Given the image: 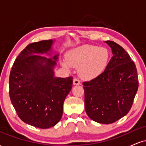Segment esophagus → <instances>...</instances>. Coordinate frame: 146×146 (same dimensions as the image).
<instances>
[{"mask_svg":"<svg viewBox=\"0 0 146 146\" xmlns=\"http://www.w3.org/2000/svg\"><path fill=\"white\" fill-rule=\"evenodd\" d=\"M73 84L74 85L80 84V81L78 80V78H75L74 80H73Z\"/></svg>","mask_w":146,"mask_h":146,"instance_id":"1","label":"esophagus"}]
</instances>
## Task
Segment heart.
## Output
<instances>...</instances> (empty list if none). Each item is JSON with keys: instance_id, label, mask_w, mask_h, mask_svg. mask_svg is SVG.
<instances>
[{"instance_id": "b5f03b06", "label": "heart", "mask_w": 146, "mask_h": 146, "mask_svg": "<svg viewBox=\"0 0 146 146\" xmlns=\"http://www.w3.org/2000/svg\"><path fill=\"white\" fill-rule=\"evenodd\" d=\"M110 58L109 51L105 47L93 44H84L68 52L66 62L63 66L78 68V74L84 80L98 78L105 71Z\"/></svg>"}]
</instances>
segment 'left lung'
I'll return each mask as SVG.
<instances>
[{"label": "left lung", "mask_w": 146, "mask_h": 146, "mask_svg": "<svg viewBox=\"0 0 146 146\" xmlns=\"http://www.w3.org/2000/svg\"><path fill=\"white\" fill-rule=\"evenodd\" d=\"M113 57L98 78L83 82L85 110L93 121L109 124L130 111L138 90L136 66L128 53L113 41H106Z\"/></svg>", "instance_id": "8db88e82"}]
</instances>
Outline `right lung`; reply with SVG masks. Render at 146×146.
<instances>
[{
  "label": "right lung",
  "mask_w": 146,
  "mask_h": 146,
  "mask_svg": "<svg viewBox=\"0 0 146 146\" xmlns=\"http://www.w3.org/2000/svg\"><path fill=\"white\" fill-rule=\"evenodd\" d=\"M52 40L33 42L15 60L9 75V97L18 117L36 128L46 129L61 119L63 104L73 86V78L54 77L58 55L51 58Z\"/></svg>",
  "instance_id": "add662e5"
}]
</instances>
